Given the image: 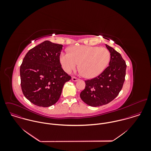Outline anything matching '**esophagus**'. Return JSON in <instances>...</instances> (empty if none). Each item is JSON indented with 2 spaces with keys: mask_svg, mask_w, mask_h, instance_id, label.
<instances>
[{
  "mask_svg": "<svg viewBox=\"0 0 151 151\" xmlns=\"http://www.w3.org/2000/svg\"><path fill=\"white\" fill-rule=\"evenodd\" d=\"M71 80H72L73 81H74V82L77 81L78 80V78H77L76 77H73L71 78Z\"/></svg>",
  "mask_w": 151,
  "mask_h": 151,
  "instance_id": "obj_1",
  "label": "esophagus"
}]
</instances>
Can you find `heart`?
Listing matches in <instances>:
<instances>
[{"label": "heart", "mask_w": 151, "mask_h": 151, "mask_svg": "<svg viewBox=\"0 0 151 151\" xmlns=\"http://www.w3.org/2000/svg\"><path fill=\"white\" fill-rule=\"evenodd\" d=\"M69 53L62 52L60 62L65 73L70 74L79 64L83 75L86 78H93L100 75L110 61V55L107 49L87 45L74 46Z\"/></svg>", "instance_id": "obj_1"}]
</instances>
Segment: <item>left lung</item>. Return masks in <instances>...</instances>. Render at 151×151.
Segmentation results:
<instances>
[{"instance_id":"1","label":"left lung","mask_w":151,"mask_h":151,"mask_svg":"<svg viewBox=\"0 0 151 151\" xmlns=\"http://www.w3.org/2000/svg\"><path fill=\"white\" fill-rule=\"evenodd\" d=\"M110 55L109 65L97 77L86 80L80 98L89 106L97 107L106 105L119 94L123 86L126 64L121 55L106 44Z\"/></svg>"}]
</instances>
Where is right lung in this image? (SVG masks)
<instances>
[{
	"mask_svg": "<svg viewBox=\"0 0 151 151\" xmlns=\"http://www.w3.org/2000/svg\"><path fill=\"white\" fill-rule=\"evenodd\" d=\"M63 45L45 41L30 49L20 66L22 91L33 104L49 107L60 98L66 82L71 78L62 68Z\"/></svg>",
	"mask_w": 151,
	"mask_h": 151,
	"instance_id": "right-lung-1",
	"label": "right lung"
}]
</instances>
